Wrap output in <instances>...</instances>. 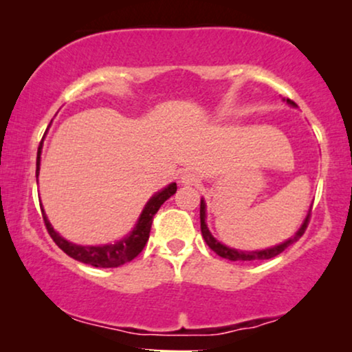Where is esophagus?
<instances>
[{"mask_svg": "<svg viewBox=\"0 0 352 352\" xmlns=\"http://www.w3.org/2000/svg\"><path fill=\"white\" fill-rule=\"evenodd\" d=\"M197 182H199V177H197L193 172L187 170V172L182 173V177H180V184L182 185H195Z\"/></svg>", "mask_w": 352, "mask_h": 352, "instance_id": "34e87169", "label": "esophagus"}]
</instances>
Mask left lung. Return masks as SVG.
Listing matches in <instances>:
<instances>
[{"label":"left lung","mask_w":352,"mask_h":352,"mask_svg":"<svg viewBox=\"0 0 352 352\" xmlns=\"http://www.w3.org/2000/svg\"><path fill=\"white\" fill-rule=\"evenodd\" d=\"M288 104H292V106H296V104L293 102V100H286ZM309 218H311V212L308 213V217H306L305 223L301 225V228L298 230V233L294 235L293 238H289L288 241H285V243L278 245V246H273V248H266V250H261V252H238V250H233V248H228V246L221 245L220 241L215 240V238L212 236V233L208 232L207 225H205V204L204 200L200 201V230H201V236H204V240L207 241V245L210 248L215 252L218 256L221 258H227L230 261H254V260H270V258H274L278 256V254L285 252L286 248H288L289 245H293L294 241H298L300 238L305 235L306 228H308V223H309Z\"/></svg>","instance_id":"left-lung-1"}]
</instances>
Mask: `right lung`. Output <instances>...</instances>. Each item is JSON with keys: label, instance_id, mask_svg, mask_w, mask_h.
<instances>
[{"label": "right lung", "instance_id": "right-lung-1", "mask_svg": "<svg viewBox=\"0 0 352 352\" xmlns=\"http://www.w3.org/2000/svg\"><path fill=\"white\" fill-rule=\"evenodd\" d=\"M39 153H41V144L38 148V160H36V179H38L39 173ZM177 192V184H170L167 188H164L162 192H159L157 195H153L148 204L145 205L142 215H140L139 221H137L135 228L132 230V233L129 236H125L124 240L117 241L114 245H104V246H80L69 243L67 240L60 238L58 233L54 232L51 227V223L47 221L46 215H44L43 210V220L46 225L47 233H50L52 241L63 250L64 253L69 254L74 260L82 261V263L96 266V268H116L127 261L134 260V258L144 250L145 243L148 240V233H151L152 220L153 215L159 212V208L162 207V204L167 199H170L173 193Z\"/></svg>", "mask_w": 352, "mask_h": 352}]
</instances>
